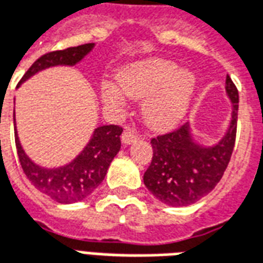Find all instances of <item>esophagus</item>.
Returning a JSON list of instances; mask_svg holds the SVG:
<instances>
[{
  "instance_id": "obj_1",
  "label": "esophagus",
  "mask_w": 263,
  "mask_h": 263,
  "mask_svg": "<svg viewBox=\"0 0 263 263\" xmlns=\"http://www.w3.org/2000/svg\"><path fill=\"white\" fill-rule=\"evenodd\" d=\"M138 134L134 131H126L124 132L122 135H121V141L124 145H132L134 142H137L138 141Z\"/></svg>"
}]
</instances>
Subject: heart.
Returning <instances> with one entry per match:
<instances>
[{
	"mask_svg": "<svg viewBox=\"0 0 263 263\" xmlns=\"http://www.w3.org/2000/svg\"><path fill=\"white\" fill-rule=\"evenodd\" d=\"M197 88L196 76L166 59H151L128 66L118 76V84L104 81L101 98L117 107L126 97L143 100L142 115L155 129L176 126L187 114Z\"/></svg>",
	"mask_w": 263,
	"mask_h": 263,
	"instance_id": "b5f03b06",
	"label": "heart"
}]
</instances>
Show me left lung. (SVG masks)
I'll list each match as a JSON object with an SVG mask.
<instances>
[{"mask_svg":"<svg viewBox=\"0 0 263 263\" xmlns=\"http://www.w3.org/2000/svg\"><path fill=\"white\" fill-rule=\"evenodd\" d=\"M226 92L231 101V118L220 141L213 145L198 143L190 122L151 141L154 156L143 175V183L163 204L190 205L207 196L221 180L237 135L238 90L230 76H227Z\"/></svg>","mask_w":263,"mask_h":263,"instance_id":"8db88e82","label":"left lung"}]
</instances>
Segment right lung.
Listing matches in <instances>:
<instances>
[{
    "instance_id": "obj_1",
    "label": "right lung",
    "mask_w": 263,
    "mask_h": 263,
    "mask_svg": "<svg viewBox=\"0 0 263 263\" xmlns=\"http://www.w3.org/2000/svg\"><path fill=\"white\" fill-rule=\"evenodd\" d=\"M94 43H86L65 50L43 54L22 77L18 87L39 71L56 66H76L94 49ZM15 145L24 173L35 187L56 203L70 204L83 201L103 183L109 163L120 152L122 128L117 125L97 126L90 141L80 154L69 163L58 167H45L35 163L26 155L16 132L14 109Z\"/></svg>"
}]
</instances>
